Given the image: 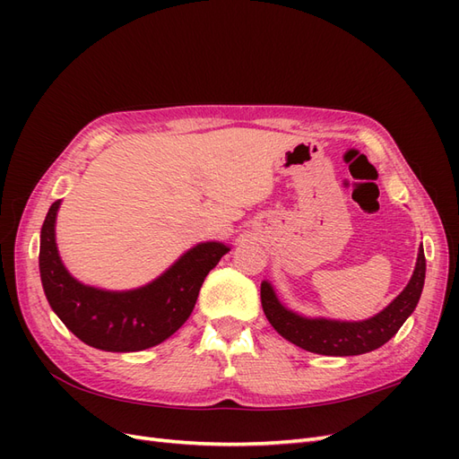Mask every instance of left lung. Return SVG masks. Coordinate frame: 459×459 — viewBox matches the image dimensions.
<instances>
[{"label":"left lung","instance_id":"8db88e82","mask_svg":"<svg viewBox=\"0 0 459 459\" xmlns=\"http://www.w3.org/2000/svg\"><path fill=\"white\" fill-rule=\"evenodd\" d=\"M425 283V253L420 247L418 262L406 289L385 310L364 322H337L325 317H304L285 308L268 281L260 285V300L272 327L300 349L324 356H358L391 341L411 316Z\"/></svg>","mask_w":459,"mask_h":459}]
</instances>
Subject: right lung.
Listing matches in <instances>:
<instances>
[{
    "mask_svg": "<svg viewBox=\"0 0 459 459\" xmlns=\"http://www.w3.org/2000/svg\"><path fill=\"white\" fill-rule=\"evenodd\" d=\"M61 201L49 206L39 235V277L49 307L74 335L93 349L137 352L151 349L186 324L201 285L230 247L199 243L140 289L105 290L80 283L63 266L55 243V218Z\"/></svg>",
    "mask_w": 459,
    "mask_h": 459,
    "instance_id": "add662e5",
    "label": "right lung"
}]
</instances>
